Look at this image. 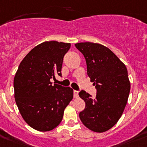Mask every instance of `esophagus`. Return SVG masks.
Here are the masks:
<instances>
[{
	"mask_svg": "<svg viewBox=\"0 0 147 147\" xmlns=\"http://www.w3.org/2000/svg\"><path fill=\"white\" fill-rule=\"evenodd\" d=\"M74 97L75 98H78L79 97V91L74 90Z\"/></svg>",
	"mask_w": 147,
	"mask_h": 147,
	"instance_id": "esophagus-1",
	"label": "esophagus"
}]
</instances>
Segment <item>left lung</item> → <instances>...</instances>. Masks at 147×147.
<instances>
[{
    "mask_svg": "<svg viewBox=\"0 0 147 147\" xmlns=\"http://www.w3.org/2000/svg\"><path fill=\"white\" fill-rule=\"evenodd\" d=\"M75 46L84 56L87 75L97 89L95 98L84 90L79 93L86 104L79 118L91 131L104 132L116 124L126 105L131 89L128 71L102 45L81 42Z\"/></svg>",
    "mask_w": 147,
    "mask_h": 147,
    "instance_id": "8db88e82",
    "label": "left lung"
}]
</instances>
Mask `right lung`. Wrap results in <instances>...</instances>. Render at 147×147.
I'll return each mask as SVG.
<instances>
[{"instance_id": "add662e5", "label": "right lung", "mask_w": 147, "mask_h": 147, "mask_svg": "<svg viewBox=\"0 0 147 147\" xmlns=\"http://www.w3.org/2000/svg\"><path fill=\"white\" fill-rule=\"evenodd\" d=\"M70 43L45 42L21 62L13 80L16 103L26 123L40 131L54 129L61 122L74 90L51 82L61 76L63 60Z\"/></svg>"}]
</instances>
